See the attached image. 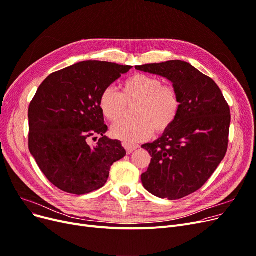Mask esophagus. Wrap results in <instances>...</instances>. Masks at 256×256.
Wrapping results in <instances>:
<instances>
[{"instance_id": "obj_1", "label": "esophagus", "mask_w": 256, "mask_h": 256, "mask_svg": "<svg viewBox=\"0 0 256 256\" xmlns=\"http://www.w3.org/2000/svg\"><path fill=\"white\" fill-rule=\"evenodd\" d=\"M122 146H124V148H126V150L128 154L132 152L135 150H137V148H139L138 146H134V144H130V143H126V142L122 143Z\"/></svg>"}]
</instances>
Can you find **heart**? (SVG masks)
Listing matches in <instances>:
<instances>
[{
    "label": "heart",
    "mask_w": 256,
    "mask_h": 256,
    "mask_svg": "<svg viewBox=\"0 0 256 256\" xmlns=\"http://www.w3.org/2000/svg\"><path fill=\"white\" fill-rule=\"evenodd\" d=\"M137 102L134 119L120 120L110 128L116 139L128 143L148 140L154 132L161 134L176 121L180 110V99L176 88L163 84L159 77L135 74L121 86V93L108 86L99 96V108L110 122L119 120L126 104Z\"/></svg>",
    "instance_id": "heart-1"
}]
</instances>
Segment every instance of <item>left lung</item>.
Segmentation results:
<instances>
[{
  "label": "left lung",
  "mask_w": 256,
  "mask_h": 256,
  "mask_svg": "<svg viewBox=\"0 0 256 256\" xmlns=\"http://www.w3.org/2000/svg\"><path fill=\"white\" fill-rule=\"evenodd\" d=\"M136 70L172 82L180 99L174 124L152 143L141 181L152 194L179 200L200 190L224 159L228 148L230 110L218 84L190 64L168 60L136 66Z\"/></svg>",
  "instance_id": "1"
}]
</instances>
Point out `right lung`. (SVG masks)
Segmentation results:
<instances>
[{
    "instance_id": "obj_1",
    "label": "right lung",
    "mask_w": 256,
    "mask_h": 256,
    "mask_svg": "<svg viewBox=\"0 0 256 256\" xmlns=\"http://www.w3.org/2000/svg\"><path fill=\"white\" fill-rule=\"evenodd\" d=\"M132 66L86 60L50 74L29 106V150L40 170L60 190L84 194L102 188L110 166L126 154L119 140L104 136L99 108L106 88ZM100 136L95 146L91 138Z\"/></svg>"
}]
</instances>
